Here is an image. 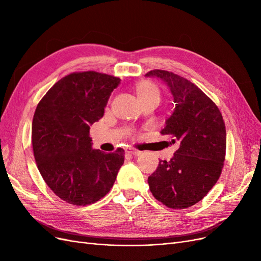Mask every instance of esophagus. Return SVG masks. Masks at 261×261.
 Returning a JSON list of instances; mask_svg holds the SVG:
<instances>
[{
    "instance_id": "obj_1",
    "label": "esophagus",
    "mask_w": 261,
    "mask_h": 261,
    "mask_svg": "<svg viewBox=\"0 0 261 261\" xmlns=\"http://www.w3.org/2000/svg\"><path fill=\"white\" fill-rule=\"evenodd\" d=\"M126 152H127L128 154H132V155H139L141 152L139 151V150H136V149H128L127 150V151H126Z\"/></svg>"
}]
</instances>
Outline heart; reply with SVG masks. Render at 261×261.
I'll list each match as a JSON object with an SVG mask.
<instances>
[{"mask_svg": "<svg viewBox=\"0 0 261 261\" xmlns=\"http://www.w3.org/2000/svg\"><path fill=\"white\" fill-rule=\"evenodd\" d=\"M135 92L137 98L140 102H143L148 99H160V90L158 87L151 82H139L135 86Z\"/></svg>", "mask_w": 261, "mask_h": 261, "instance_id": "obj_1", "label": "heart"}]
</instances>
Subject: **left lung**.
<instances>
[{"label": "left lung", "mask_w": 261, "mask_h": 261, "mask_svg": "<svg viewBox=\"0 0 261 261\" xmlns=\"http://www.w3.org/2000/svg\"><path fill=\"white\" fill-rule=\"evenodd\" d=\"M146 76L160 78L169 87L175 108L161 134L179 145L172 159L161 160L148 177L150 192L169 208L192 207L210 192L222 172L226 149L222 114L186 78L160 69Z\"/></svg>", "instance_id": "8db88e82"}]
</instances>
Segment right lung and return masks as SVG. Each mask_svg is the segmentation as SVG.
Returning <instances> with one entry per match:
<instances>
[{"mask_svg":"<svg viewBox=\"0 0 261 261\" xmlns=\"http://www.w3.org/2000/svg\"><path fill=\"white\" fill-rule=\"evenodd\" d=\"M117 77L97 72L63 77L39 102L31 126L37 167L53 193L64 201L87 206L112 188L124 163V150L92 149L90 126L105 114Z\"/></svg>","mask_w":261,"mask_h":261,"instance_id":"add662e5","label":"right lung"}]
</instances>
